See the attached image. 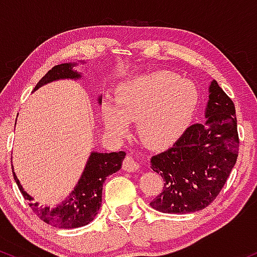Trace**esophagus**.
I'll return each instance as SVG.
<instances>
[{
  "mask_svg": "<svg viewBox=\"0 0 257 257\" xmlns=\"http://www.w3.org/2000/svg\"><path fill=\"white\" fill-rule=\"evenodd\" d=\"M122 169L125 170V171L135 172L140 169V164H138V161L135 159V158H132L131 155H127V157L125 158V160H123Z\"/></svg>",
  "mask_w": 257,
  "mask_h": 257,
  "instance_id": "esophagus-1",
  "label": "esophagus"
}]
</instances>
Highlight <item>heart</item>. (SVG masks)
Masks as SVG:
<instances>
[{
	"label": "heart",
	"mask_w": 257,
	"mask_h": 257,
	"mask_svg": "<svg viewBox=\"0 0 257 257\" xmlns=\"http://www.w3.org/2000/svg\"><path fill=\"white\" fill-rule=\"evenodd\" d=\"M199 103L192 81L171 71L137 75L121 82L114 102L105 100L102 113L106 128L116 136L127 134L128 121L137 120L144 143L161 147L174 142L188 127Z\"/></svg>",
	"instance_id": "heart-1"
}]
</instances>
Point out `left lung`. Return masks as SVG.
Listing matches in <instances>:
<instances>
[{"mask_svg":"<svg viewBox=\"0 0 257 257\" xmlns=\"http://www.w3.org/2000/svg\"><path fill=\"white\" fill-rule=\"evenodd\" d=\"M206 120L184 131L171 148L152 157L164 180L151 206L165 214H189L212 203L235 165L239 151L235 108L215 81L209 87Z\"/></svg>","mask_w":257,"mask_h":257,"instance_id":"obj_1","label":"left lung"}]
</instances>
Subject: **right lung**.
Wrapping results in <instances>:
<instances>
[{"label": "right lung", "instance_id": "1", "mask_svg": "<svg viewBox=\"0 0 257 257\" xmlns=\"http://www.w3.org/2000/svg\"><path fill=\"white\" fill-rule=\"evenodd\" d=\"M76 63H64L53 66L35 86V90L41 86L60 79H80L81 74L74 70ZM98 103H102V98H98ZM125 152L113 153H91L83 170L81 177L74 191L58 206L50 209L48 206H39V203H33L34 198L30 197L23 189L13 166V177L16 180L20 193L35 215L43 222L59 228H77L90 223L96 217L102 204L103 183L109 175H113L121 169V164L125 159Z\"/></svg>", "mask_w": 257, "mask_h": 257}]
</instances>
